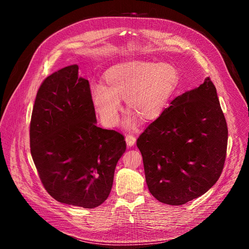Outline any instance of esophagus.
Masks as SVG:
<instances>
[{"instance_id": "1", "label": "esophagus", "mask_w": 249, "mask_h": 249, "mask_svg": "<svg viewBox=\"0 0 249 249\" xmlns=\"http://www.w3.org/2000/svg\"><path fill=\"white\" fill-rule=\"evenodd\" d=\"M126 142H127V146H129V147H131V146H133L134 143H135V141H136V138L135 136L133 135V134H130V133H128L127 135H126Z\"/></svg>"}]
</instances>
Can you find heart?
<instances>
[{"label": "heart", "instance_id": "obj_1", "mask_svg": "<svg viewBox=\"0 0 249 249\" xmlns=\"http://www.w3.org/2000/svg\"><path fill=\"white\" fill-rule=\"evenodd\" d=\"M104 86L92 88L91 98L101 122L113 127L125 100L127 109L143 122L155 121L163 114L179 83L178 70L170 63L128 61L110 67L104 74ZM135 125L134 118L126 121Z\"/></svg>", "mask_w": 249, "mask_h": 249}]
</instances>
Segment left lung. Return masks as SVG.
Segmentation results:
<instances>
[{"mask_svg": "<svg viewBox=\"0 0 249 249\" xmlns=\"http://www.w3.org/2000/svg\"><path fill=\"white\" fill-rule=\"evenodd\" d=\"M148 188L159 202L180 206L209 190L226 161L228 126L210 77L176 97L136 142Z\"/></svg>", "mask_w": 249, "mask_h": 249, "instance_id": "obj_1", "label": "left lung"}]
</instances>
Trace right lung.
<instances>
[{"mask_svg":"<svg viewBox=\"0 0 249 249\" xmlns=\"http://www.w3.org/2000/svg\"><path fill=\"white\" fill-rule=\"evenodd\" d=\"M30 147L46 191L60 203L92 209L108 197L126 142L121 133L96 125L89 82L70 65L39 88Z\"/></svg>","mask_w":249,"mask_h":249,"instance_id":"1","label":"right lung"}]
</instances>
